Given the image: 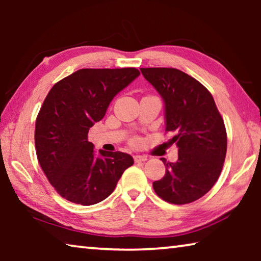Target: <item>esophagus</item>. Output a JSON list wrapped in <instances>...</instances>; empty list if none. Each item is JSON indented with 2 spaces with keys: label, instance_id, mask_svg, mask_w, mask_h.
Instances as JSON below:
<instances>
[{
  "label": "esophagus",
  "instance_id": "obj_1",
  "mask_svg": "<svg viewBox=\"0 0 261 261\" xmlns=\"http://www.w3.org/2000/svg\"><path fill=\"white\" fill-rule=\"evenodd\" d=\"M134 159H135V162H137V163H139V162H145L147 160V158L145 156V155H135L134 156Z\"/></svg>",
  "mask_w": 261,
  "mask_h": 261
}]
</instances>
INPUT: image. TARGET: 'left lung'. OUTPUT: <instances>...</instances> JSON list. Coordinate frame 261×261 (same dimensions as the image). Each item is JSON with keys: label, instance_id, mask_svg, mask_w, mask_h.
Listing matches in <instances>:
<instances>
[{"label": "left lung", "instance_id": "1", "mask_svg": "<svg viewBox=\"0 0 261 261\" xmlns=\"http://www.w3.org/2000/svg\"><path fill=\"white\" fill-rule=\"evenodd\" d=\"M144 78L165 103L166 131L178 148L176 162H167L166 174L153 182L163 200L184 205L213 188L227 153V132L208 90L196 79L173 68H141Z\"/></svg>", "mask_w": 261, "mask_h": 261}]
</instances>
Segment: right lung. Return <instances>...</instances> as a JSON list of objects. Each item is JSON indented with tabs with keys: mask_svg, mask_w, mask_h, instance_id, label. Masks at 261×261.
Here are the masks:
<instances>
[{
	"mask_svg": "<svg viewBox=\"0 0 261 261\" xmlns=\"http://www.w3.org/2000/svg\"><path fill=\"white\" fill-rule=\"evenodd\" d=\"M139 74L136 68L82 69L51 87L38 114L34 139L39 163L61 197L84 206L98 204L134 165L126 153L100 149L96 155L87 135Z\"/></svg>",
	"mask_w": 261,
	"mask_h": 261,
	"instance_id": "add662e5",
	"label": "right lung"
}]
</instances>
